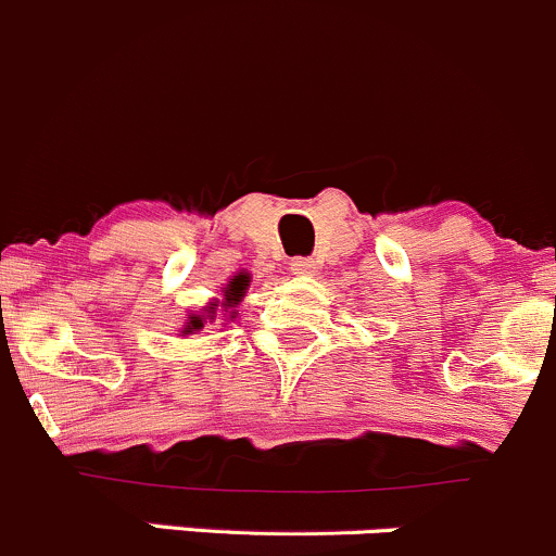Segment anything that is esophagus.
I'll use <instances>...</instances> for the list:
<instances>
[{
	"mask_svg": "<svg viewBox=\"0 0 556 556\" xmlns=\"http://www.w3.org/2000/svg\"><path fill=\"white\" fill-rule=\"evenodd\" d=\"M291 270H294V276H316L318 265L307 256H296V260H291Z\"/></svg>",
	"mask_w": 556,
	"mask_h": 556,
	"instance_id": "34e87169",
	"label": "esophagus"
}]
</instances>
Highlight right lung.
Returning <instances> with one entry per match:
<instances>
[{"label": "right lung", "instance_id": "right-lung-1", "mask_svg": "<svg viewBox=\"0 0 556 556\" xmlns=\"http://www.w3.org/2000/svg\"><path fill=\"white\" fill-rule=\"evenodd\" d=\"M249 286H251V273H245V270L236 273V276L222 286V300H211L208 305L200 307V311H190V316L185 318V324H181V329H179L181 337L194 334V331H200L205 324H211V320H216L219 316H222V320L238 318L236 307L243 302Z\"/></svg>", "mask_w": 556, "mask_h": 556}]
</instances>
